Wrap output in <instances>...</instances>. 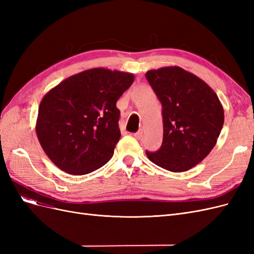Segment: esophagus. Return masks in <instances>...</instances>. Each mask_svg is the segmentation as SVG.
<instances>
[{
  "label": "esophagus",
  "instance_id": "obj_1",
  "mask_svg": "<svg viewBox=\"0 0 254 254\" xmlns=\"http://www.w3.org/2000/svg\"><path fill=\"white\" fill-rule=\"evenodd\" d=\"M133 136L135 137L136 140H142V137H143V130H142V129H140L139 131L135 132V133H133Z\"/></svg>",
  "mask_w": 254,
  "mask_h": 254
}]
</instances>
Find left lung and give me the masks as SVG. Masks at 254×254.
Instances as JSON below:
<instances>
[{
	"instance_id": "obj_1",
	"label": "left lung",
	"mask_w": 254,
	"mask_h": 254,
	"mask_svg": "<svg viewBox=\"0 0 254 254\" xmlns=\"http://www.w3.org/2000/svg\"><path fill=\"white\" fill-rule=\"evenodd\" d=\"M145 76L162 105L163 118L162 145L146 155L164 170L189 171L217 142L225 120L219 98L207 83L180 66L150 70Z\"/></svg>"
}]
</instances>
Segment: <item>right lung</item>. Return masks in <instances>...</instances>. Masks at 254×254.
<instances>
[{"label":"right lung","instance_id":"1","mask_svg":"<svg viewBox=\"0 0 254 254\" xmlns=\"http://www.w3.org/2000/svg\"><path fill=\"white\" fill-rule=\"evenodd\" d=\"M133 80V74L95 67L64 79L44 95L36 132L54 164L80 176L108 162L121 137L117 102Z\"/></svg>","mask_w":254,"mask_h":254}]
</instances>
